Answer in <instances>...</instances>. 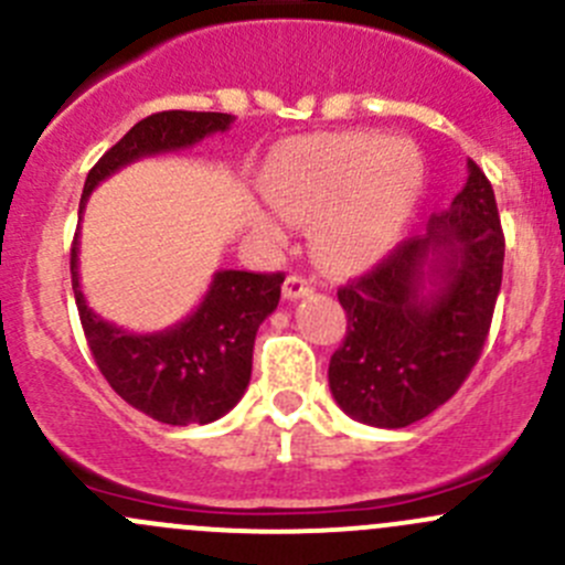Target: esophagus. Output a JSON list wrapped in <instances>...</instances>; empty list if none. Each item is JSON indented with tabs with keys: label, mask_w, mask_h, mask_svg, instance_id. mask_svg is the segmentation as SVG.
<instances>
[{
	"label": "esophagus",
	"mask_w": 565,
	"mask_h": 565,
	"mask_svg": "<svg viewBox=\"0 0 565 565\" xmlns=\"http://www.w3.org/2000/svg\"><path fill=\"white\" fill-rule=\"evenodd\" d=\"M317 281L311 276H300V273H292V276L284 281V298L287 300H298L306 298L309 292H315Z\"/></svg>",
	"instance_id": "esophagus-1"
}]
</instances>
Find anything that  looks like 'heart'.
Instances as JSON below:
<instances>
[{
    "label": "heart",
    "instance_id": "b5f03b06",
    "mask_svg": "<svg viewBox=\"0 0 565 565\" xmlns=\"http://www.w3.org/2000/svg\"><path fill=\"white\" fill-rule=\"evenodd\" d=\"M426 169L413 145L383 134H324L292 141L267 161L262 188L292 221H315L317 254L333 267L380 259L424 196ZM262 237L278 243L281 221L254 213Z\"/></svg>",
    "mask_w": 565,
    "mask_h": 565
}]
</instances>
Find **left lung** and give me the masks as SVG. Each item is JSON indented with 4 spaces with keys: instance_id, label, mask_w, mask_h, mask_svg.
<instances>
[{
    "instance_id": "1",
    "label": "left lung",
    "mask_w": 565,
    "mask_h": 565,
    "mask_svg": "<svg viewBox=\"0 0 565 565\" xmlns=\"http://www.w3.org/2000/svg\"><path fill=\"white\" fill-rule=\"evenodd\" d=\"M503 256L492 182L467 161L451 210L339 289L347 335L328 366L335 404L380 429H402L446 404L483 350Z\"/></svg>"
}]
</instances>
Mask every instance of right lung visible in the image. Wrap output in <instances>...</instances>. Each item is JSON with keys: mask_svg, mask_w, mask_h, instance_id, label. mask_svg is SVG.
Wrapping results in <instances>:
<instances>
[{"mask_svg": "<svg viewBox=\"0 0 565 565\" xmlns=\"http://www.w3.org/2000/svg\"><path fill=\"white\" fill-rule=\"evenodd\" d=\"M235 122L221 111H158L136 122L89 169L78 215L106 177L139 158L188 150ZM73 295L100 374L130 407L169 426L210 424L230 413L250 380L259 324L276 311L284 273L218 270L196 311L161 333H128L95 315L78 287V232L71 248Z\"/></svg>", "mask_w": 565, "mask_h": 565, "instance_id": "obj_1", "label": "right lung"}]
</instances>
